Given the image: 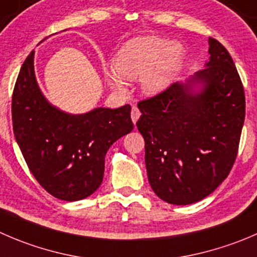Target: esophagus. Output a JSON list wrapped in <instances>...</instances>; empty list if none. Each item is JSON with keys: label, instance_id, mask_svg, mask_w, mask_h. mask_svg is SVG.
Masks as SVG:
<instances>
[{"label": "esophagus", "instance_id": "esophagus-1", "mask_svg": "<svg viewBox=\"0 0 257 257\" xmlns=\"http://www.w3.org/2000/svg\"><path fill=\"white\" fill-rule=\"evenodd\" d=\"M131 116H132V120H133V123L136 124L137 120L139 119V116H141V111H139V109L137 108V106H133V108H132Z\"/></svg>", "mask_w": 257, "mask_h": 257}]
</instances>
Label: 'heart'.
<instances>
[{
    "label": "heart",
    "instance_id": "1",
    "mask_svg": "<svg viewBox=\"0 0 257 257\" xmlns=\"http://www.w3.org/2000/svg\"><path fill=\"white\" fill-rule=\"evenodd\" d=\"M182 59L183 47L178 42L146 36L126 42L119 50L114 59V69L119 76L128 80H138L144 76V90L156 94L171 83L181 66ZM117 76L109 73L108 79L113 85L120 86L121 81Z\"/></svg>",
    "mask_w": 257,
    "mask_h": 257
}]
</instances>
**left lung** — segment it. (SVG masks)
Wrapping results in <instances>:
<instances>
[{
  "label": "left lung",
  "mask_w": 257,
  "mask_h": 257,
  "mask_svg": "<svg viewBox=\"0 0 257 257\" xmlns=\"http://www.w3.org/2000/svg\"><path fill=\"white\" fill-rule=\"evenodd\" d=\"M208 54L206 68L188 83H173L138 103L149 183L173 205L211 195L237 157L246 106L242 81L231 55L213 37ZM195 82L205 85L200 94L190 91Z\"/></svg>",
  "instance_id": "obj_1"
}]
</instances>
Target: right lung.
<instances>
[{"label": "right lung", "mask_w": 257, "mask_h": 257, "mask_svg": "<svg viewBox=\"0 0 257 257\" xmlns=\"http://www.w3.org/2000/svg\"><path fill=\"white\" fill-rule=\"evenodd\" d=\"M11 109L15 138L30 172L62 201L93 195L103 182L109 147L134 126L129 104L70 115L47 103L35 78L34 51L17 76Z\"/></svg>", "instance_id": "right-lung-1"}]
</instances>
